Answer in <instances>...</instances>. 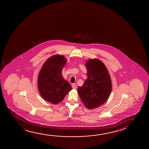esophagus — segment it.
Masks as SVG:
<instances>
[{
    "label": "esophagus",
    "mask_w": 149,
    "mask_h": 149,
    "mask_svg": "<svg viewBox=\"0 0 149 149\" xmlns=\"http://www.w3.org/2000/svg\"><path fill=\"white\" fill-rule=\"evenodd\" d=\"M72 87L74 89H76L77 88V85L75 84H72Z\"/></svg>",
    "instance_id": "34e87169"
}]
</instances>
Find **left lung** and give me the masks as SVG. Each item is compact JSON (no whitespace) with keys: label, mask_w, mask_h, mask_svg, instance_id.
<instances>
[{"label":"left lung","mask_w":149,"mask_h":149,"mask_svg":"<svg viewBox=\"0 0 149 149\" xmlns=\"http://www.w3.org/2000/svg\"><path fill=\"white\" fill-rule=\"evenodd\" d=\"M86 65L88 78L78 87V93L86 107L92 109L107 100L112 89L111 80L106 66L99 59H88Z\"/></svg>","instance_id":"1"}]
</instances>
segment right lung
I'll use <instances>...</instances> for the list:
<instances>
[{
	"label": "right lung",
	"instance_id": "obj_1",
	"mask_svg": "<svg viewBox=\"0 0 149 149\" xmlns=\"http://www.w3.org/2000/svg\"><path fill=\"white\" fill-rule=\"evenodd\" d=\"M67 63L63 55L55 54L44 63L38 78V87L41 96L52 104L61 102L72 90L62 76V70Z\"/></svg>",
	"mask_w": 149,
	"mask_h": 149
}]
</instances>
